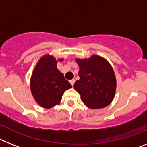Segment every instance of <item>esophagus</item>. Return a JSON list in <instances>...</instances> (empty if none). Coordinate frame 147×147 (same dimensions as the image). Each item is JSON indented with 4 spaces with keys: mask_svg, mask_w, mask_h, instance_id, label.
I'll use <instances>...</instances> for the list:
<instances>
[{
    "mask_svg": "<svg viewBox=\"0 0 147 147\" xmlns=\"http://www.w3.org/2000/svg\"><path fill=\"white\" fill-rule=\"evenodd\" d=\"M74 82H75V80H74V79H73V80H70V83H71L72 86H74Z\"/></svg>",
    "mask_w": 147,
    "mask_h": 147,
    "instance_id": "obj_1",
    "label": "esophagus"
}]
</instances>
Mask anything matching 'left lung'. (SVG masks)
Here are the masks:
<instances>
[{
  "label": "left lung",
  "instance_id": "8db88e82",
  "mask_svg": "<svg viewBox=\"0 0 147 147\" xmlns=\"http://www.w3.org/2000/svg\"><path fill=\"white\" fill-rule=\"evenodd\" d=\"M80 67V80L74 89L89 108H103L112 102L116 89V80L113 67L105 58L98 55L89 59H76Z\"/></svg>",
  "mask_w": 147,
  "mask_h": 147
}]
</instances>
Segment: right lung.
I'll return each mask as SVG.
<instances>
[{
    "label": "right lung",
    "mask_w": 147,
    "mask_h": 147,
    "mask_svg": "<svg viewBox=\"0 0 147 147\" xmlns=\"http://www.w3.org/2000/svg\"><path fill=\"white\" fill-rule=\"evenodd\" d=\"M57 61L53 56H43L37 62L31 78L32 95L37 103L44 108L59 105L64 92L72 88L57 69Z\"/></svg>",
    "instance_id": "right-lung-1"
}]
</instances>
